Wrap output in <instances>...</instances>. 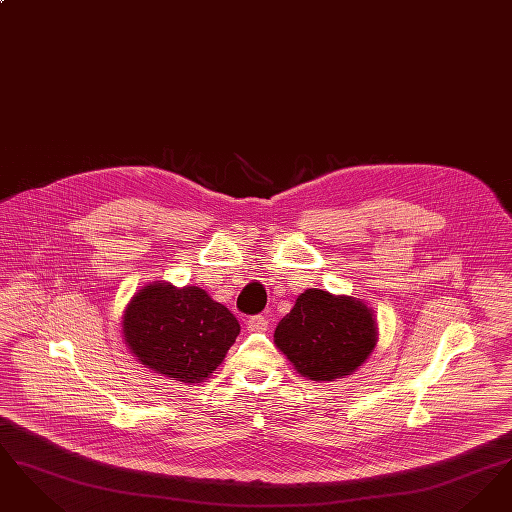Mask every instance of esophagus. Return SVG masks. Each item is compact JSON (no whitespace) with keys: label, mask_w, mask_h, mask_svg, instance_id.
<instances>
[{"label":"esophagus","mask_w":512,"mask_h":512,"mask_svg":"<svg viewBox=\"0 0 512 512\" xmlns=\"http://www.w3.org/2000/svg\"><path fill=\"white\" fill-rule=\"evenodd\" d=\"M247 330L249 332H267L268 320L263 315H257V317H251L245 322Z\"/></svg>","instance_id":"obj_1"}]
</instances>
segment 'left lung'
<instances>
[{
  "label": "left lung",
  "mask_w": 512,
  "mask_h": 512,
  "mask_svg": "<svg viewBox=\"0 0 512 512\" xmlns=\"http://www.w3.org/2000/svg\"><path fill=\"white\" fill-rule=\"evenodd\" d=\"M378 341L374 311L353 295L311 288L274 330L276 347L313 382H336L365 363Z\"/></svg>",
  "instance_id": "obj_1"
}]
</instances>
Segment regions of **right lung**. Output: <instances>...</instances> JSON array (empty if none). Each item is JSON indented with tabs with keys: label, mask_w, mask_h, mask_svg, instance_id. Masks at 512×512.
<instances>
[{
	"label": "right lung",
	"mask_w": 512,
	"mask_h": 512,
	"mask_svg": "<svg viewBox=\"0 0 512 512\" xmlns=\"http://www.w3.org/2000/svg\"><path fill=\"white\" fill-rule=\"evenodd\" d=\"M238 334L236 317L205 290L165 280L134 293L122 315V340L138 363L186 386L207 380Z\"/></svg>",
	"instance_id": "obj_1"
}]
</instances>
